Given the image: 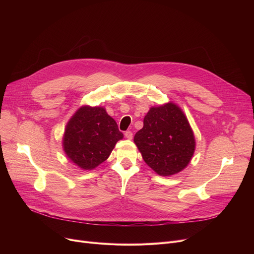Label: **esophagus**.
Listing matches in <instances>:
<instances>
[{"label":"esophagus","mask_w":254,"mask_h":254,"mask_svg":"<svg viewBox=\"0 0 254 254\" xmlns=\"http://www.w3.org/2000/svg\"><path fill=\"white\" fill-rule=\"evenodd\" d=\"M125 136H126V138H127V139L131 140V139H132V132H131V131H129V130H127V131L125 132Z\"/></svg>","instance_id":"1"}]
</instances>
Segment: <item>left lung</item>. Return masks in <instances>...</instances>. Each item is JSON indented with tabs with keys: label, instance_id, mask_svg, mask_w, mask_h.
<instances>
[{
	"label": "left lung",
	"instance_id": "obj_1",
	"mask_svg": "<svg viewBox=\"0 0 254 254\" xmlns=\"http://www.w3.org/2000/svg\"><path fill=\"white\" fill-rule=\"evenodd\" d=\"M134 142L144 162L161 176L177 174L190 162L195 149L193 131L179 107L168 103L151 107Z\"/></svg>",
	"mask_w": 254,
	"mask_h": 254
}]
</instances>
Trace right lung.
<instances>
[{
  "label": "right lung",
  "instance_id": "obj_1",
  "mask_svg": "<svg viewBox=\"0 0 254 254\" xmlns=\"http://www.w3.org/2000/svg\"><path fill=\"white\" fill-rule=\"evenodd\" d=\"M123 138L116 122L103 107L82 106L66 124L63 147L76 166L92 170L109 157Z\"/></svg>",
  "mask_w": 254,
  "mask_h": 254
}]
</instances>
